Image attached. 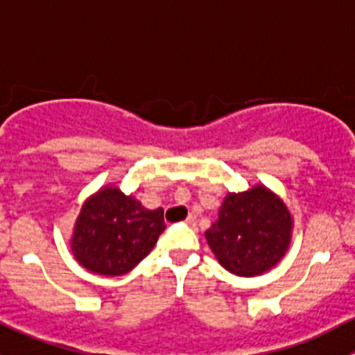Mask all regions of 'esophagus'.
I'll use <instances>...</instances> for the list:
<instances>
[{"instance_id":"esophagus-1","label":"esophagus","mask_w":355,"mask_h":355,"mask_svg":"<svg viewBox=\"0 0 355 355\" xmlns=\"http://www.w3.org/2000/svg\"><path fill=\"white\" fill-rule=\"evenodd\" d=\"M196 221H198V218H196L194 214H189V216H187V220H185V223H187V225H191V227H194V225H196Z\"/></svg>"}]
</instances>
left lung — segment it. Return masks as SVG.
Listing matches in <instances>:
<instances>
[{
  "instance_id": "8db88e82",
  "label": "left lung",
  "mask_w": 355,
  "mask_h": 355,
  "mask_svg": "<svg viewBox=\"0 0 355 355\" xmlns=\"http://www.w3.org/2000/svg\"><path fill=\"white\" fill-rule=\"evenodd\" d=\"M292 234L293 218L285 200L256 184L244 192H228L204 237L225 270L252 278L284 259Z\"/></svg>"
}]
</instances>
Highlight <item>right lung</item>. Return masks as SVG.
<instances>
[{"label":"right lung","instance_id":"1","mask_svg":"<svg viewBox=\"0 0 355 355\" xmlns=\"http://www.w3.org/2000/svg\"><path fill=\"white\" fill-rule=\"evenodd\" d=\"M164 228L161 207L146 209L134 194L106 184L84 200L68 244L87 271L121 277L151 252Z\"/></svg>","mask_w":355,"mask_h":355}]
</instances>
